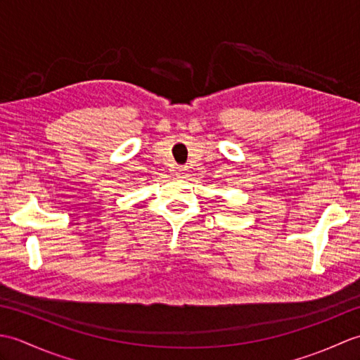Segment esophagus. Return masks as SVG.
I'll use <instances>...</instances> for the list:
<instances>
[{"mask_svg": "<svg viewBox=\"0 0 360 360\" xmlns=\"http://www.w3.org/2000/svg\"><path fill=\"white\" fill-rule=\"evenodd\" d=\"M184 172H186V168H182V167H179V168H178V174H179V176L184 174Z\"/></svg>", "mask_w": 360, "mask_h": 360, "instance_id": "esophagus-1", "label": "esophagus"}]
</instances>
